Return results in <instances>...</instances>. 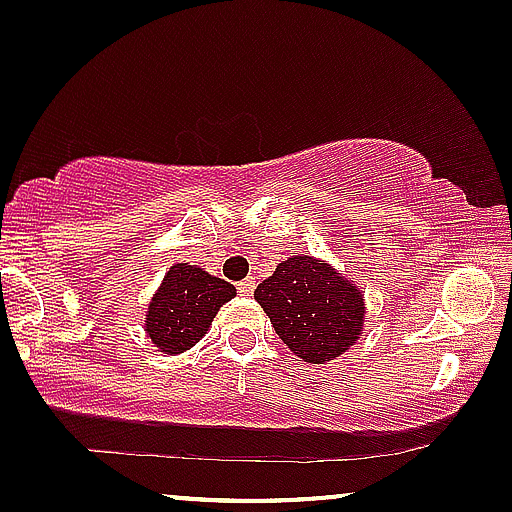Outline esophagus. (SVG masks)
Segmentation results:
<instances>
[{"instance_id":"esophagus-1","label":"esophagus","mask_w":512,"mask_h":512,"mask_svg":"<svg viewBox=\"0 0 512 512\" xmlns=\"http://www.w3.org/2000/svg\"><path fill=\"white\" fill-rule=\"evenodd\" d=\"M254 290H256V278H244L239 283V293L241 295H254Z\"/></svg>"}]
</instances>
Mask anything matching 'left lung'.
Instances as JSON below:
<instances>
[{"instance_id": "obj_1", "label": "left lung", "mask_w": 512, "mask_h": 512, "mask_svg": "<svg viewBox=\"0 0 512 512\" xmlns=\"http://www.w3.org/2000/svg\"><path fill=\"white\" fill-rule=\"evenodd\" d=\"M254 298L283 344L307 364H327L364 337L361 288L315 256L298 254L278 263Z\"/></svg>"}]
</instances>
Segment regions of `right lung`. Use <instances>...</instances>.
I'll list each match as a JSON object with an SVG mask.
<instances>
[{
	"label": "right lung",
	"instance_id": "right-lung-1",
	"mask_svg": "<svg viewBox=\"0 0 512 512\" xmlns=\"http://www.w3.org/2000/svg\"><path fill=\"white\" fill-rule=\"evenodd\" d=\"M234 295L232 283L205 268L173 263L148 302L146 337L163 354H183L205 337L219 307Z\"/></svg>",
	"mask_w": 512,
	"mask_h": 512
}]
</instances>
